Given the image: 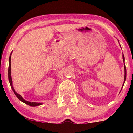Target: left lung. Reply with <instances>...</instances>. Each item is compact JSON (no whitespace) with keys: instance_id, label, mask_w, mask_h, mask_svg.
I'll return each instance as SVG.
<instances>
[{"instance_id":"1","label":"left lung","mask_w":133,"mask_h":133,"mask_svg":"<svg viewBox=\"0 0 133 133\" xmlns=\"http://www.w3.org/2000/svg\"><path fill=\"white\" fill-rule=\"evenodd\" d=\"M122 57H123V62H124V61H125L124 56L123 55ZM124 64H125V63H124ZM124 69H125V78H124V83H125V80H126V76H127V70H126V66H125V65H124ZM124 83H123V85H124Z\"/></svg>"}]
</instances>
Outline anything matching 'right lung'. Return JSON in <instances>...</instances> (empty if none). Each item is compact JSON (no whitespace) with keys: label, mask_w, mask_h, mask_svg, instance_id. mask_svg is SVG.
I'll list each match as a JSON object with an SVG mask.
<instances>
[{"label":"right lung","mask_w":133,"mask_h":133,"mask_svg":"<svg viewBox=\"0 0 133 133\" xmlns=\"http://www.w3.org/2000/svg\"><path fill=\"white\" fill-rule=\"evenodd\" d=\"M8 80L9 82H10L11 87L12 91H13L14 93L15 94V95L17 96V97L19 99L20 101L23 102V103H26V104L30 105V106L32 107H35V106H39V105H42V103H37V102H28L24 100L22 98V97L19 94H18L15 91H14L13 87H12V79H11V56H10V58H9V67H8Z\"/></svg>","instance_id":"1"}]
</instances>
